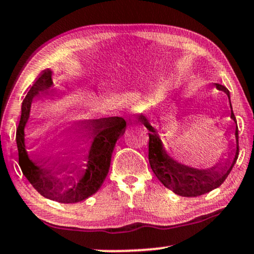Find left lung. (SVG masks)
I'll use <instances>...</instances> for the list:
<instances>
[{
	"mask_svg": "<svg viewBox=\"0 0 254 254\" xmlns=\"http://www.w3.org/2000/svg\"><path fill=\"white\" fill-rule=\"evenodd\" d=\"M217 89L224 91L230 99V91L225 86L221 84H216ZM231 118L236 123V134L237 149L231 150L232 147L229 145V152L226 153V158H220L219 162L211 169L198 170L190 168L188 165H183L181 163L172 159L163 146L162 140L156 132V130L151 127L149 121L145 116L140 115L139 121L145 125L149 132V162L156 177L160 183L175 192L176 194L182 197H197L207 193V192L219 188L225 182L227 176L230 175L231 170L236 164L239 155V142H238V127L234 117L232 105H231Z\"/></svg>",
	"mask_w": 254,
	"mask_h": 254,
	"instance_id": "obj_1",
	"label": "left lung"
}]
</instances>
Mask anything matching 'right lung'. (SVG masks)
Returning a JSON list of instances; mask_svg holds the SVG:
<instances>
[{
  "instance_id": "obj_1",
  "label": "right lung",
  "mask_w": 254,
  "mask_h": 254,
  "mask_svg": "<svg viewBox=\"0 0 254 254\" xmlns=\"http://www.w3.org/2000/svg\"><path fill=\"white\" fill-rule=\"evenodd\" d=\"M51 70L46 69L41 73L28 91L22 103L21 120L16 130V144L18 150V164L38 193L59 203L73 204L85 200L98 191L107 178L112 151L117 139L125 132L127 122L122 117H107L99 120H85L73 122L68 129L61 145L65 147L63 152H57L36 162L29 158L24 143V127L30 117V108L34 99L42 96L53 97V79ZM62 133V132H61ZM91 139L90 141L89 139ZM89 140L92 146L88 155L85 170L78 162V155L85 149L81 148L83 141ZM53 140L51 145H54ZM55 146V145H54ZM81 158V157H79ZM62 175V178H59Z\"/></svg>"
}]
</instances>
